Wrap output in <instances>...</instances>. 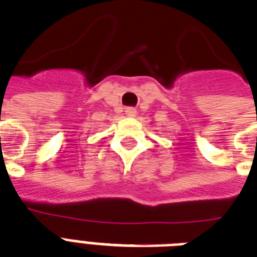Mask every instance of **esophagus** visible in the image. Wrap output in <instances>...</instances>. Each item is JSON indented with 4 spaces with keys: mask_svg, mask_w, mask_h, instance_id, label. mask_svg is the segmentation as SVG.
Segmentation results:
<instances>
[{
    "mask_svg": "<svg viewBox=\"0 0 257 257\" xmlns=\"http://www.w3.org/2000/svg\"><path fill=\"white\" fill-rule=\"evenodd\" d=\"M126 115L127 116H135L137 115V110H135L134 107H128V108H126Z\"/></svg>",
    "mask_w": 257,
    "mask_h": 257,
    "instance_id": "esophagus-1",
    "label": "esophagus"
}]
</instances>
